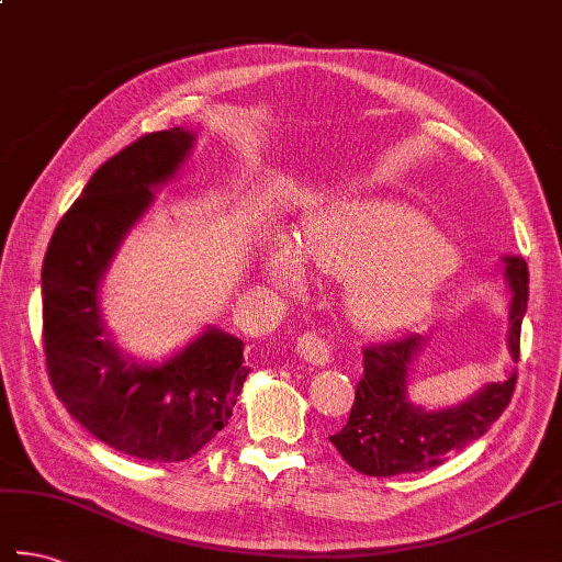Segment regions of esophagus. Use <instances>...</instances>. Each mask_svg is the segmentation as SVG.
Returning a JSON list of instances; mask_svg holds the SVG:
<instances>
[{
	"mask_svg": "<svg viewBox=\"0 0 562 562\" xmlns=\"http://www.w3.org/2000/svg\"><path fill=\"white\" fill-rule=\"evenodd\" d=\"M296 356L304 358L310 366H326L328 362L326 340L314 331L302 334L300 338H296Z\"/></svg>",
	"mask_w": 562,
	"mask_h": 562,
	"instance_id": "1",
	"label": "esophagus"
}]
</instances>
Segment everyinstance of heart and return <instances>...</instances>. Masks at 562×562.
I'll use <instances>...</instances> for the list:
<instances>
[{
  "label": "heart",
  "mask_w": 562,
  "mask_h": 562,
  "mask_svg": "<svg viewBox=\"0 0 562 562\" xmlns=\"http://www.w3.org/2000/svg\"><path fill=\"white\" fill-rule=\"evenodd\" d=\"M304 258L350 282V316L368 331H400L431 312L453 272V256L431 222L394 200L336 202L306 228L302 244L278 240L266 274L288 292L306 284Z\"/></svg>",
  "instance_id": "1"
}]
</instances>
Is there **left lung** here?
Masks as SVG:
<instances>
[{
	"instance_id": "left-lung-1",
	"label": "left lung",
	"mask_w": 562,
	"mask_h": 562,
	"mask_svg": "<svg viewBox=\"0 0 562 562\" xmlns=\"http://www.w3.org/2000/svg\"><path fill=\"white\" fill-rule=\"evenodd\" d=\"M504 278L512 290L509 353L519 360L521 322L529 302V268L519 256H504ZM424 336L409 334L392 344L362 350V378L348 424L328 441L350 468L370 477H394L441 465L499 419L512 402L516 370L504 382L485 384L465 402L424 409L406 397V378L419 356Z\"/></svg>"
}]
</instances>
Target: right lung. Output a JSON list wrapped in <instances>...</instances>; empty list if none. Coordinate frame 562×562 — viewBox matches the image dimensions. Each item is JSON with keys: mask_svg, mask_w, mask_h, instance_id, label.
I'll list each match as a JSON object with an SVG mask.
<instances>
[{"mask_svg": "<svg viewBox=\"0 0 562 562\" xmlns=\"http://www.w3.org/2000/svg\"><path fill=\"white\" fill-rule=\"evenodd\" d=\"M192 146V131L175 126L109 158L60 218L41 272L43 350L58 400L102 443L158 463H180L212 441L250 372L244 340L216 326L153 366L121 353L102 322L109 262Z\"/></svg>", "mask_w": 562, "mask_h": 562, "instance_id": "obj_1", "label": "right lung"}]
</instances>
